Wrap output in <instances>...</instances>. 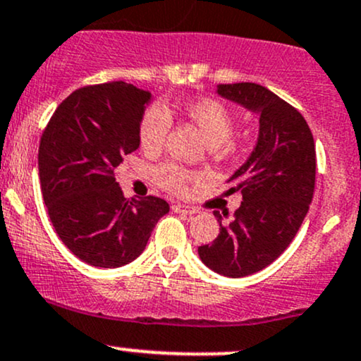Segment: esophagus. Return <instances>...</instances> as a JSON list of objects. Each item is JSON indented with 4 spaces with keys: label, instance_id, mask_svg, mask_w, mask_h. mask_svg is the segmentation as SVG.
Segmentation results:
<instances>
[{
    "label": "esophagus",
    "instance_id": "esophagus-1",
    "mask_svg": "<svg viewBox=\"0 0 361 361\" xmlns=\"http://www.w3.org/2000/svg\"><path fill=\"white\" fill-rule=\"evenodd\" d=\"M173 211L174 212H181V214H197V212H199V209L190 207V205H185V204H174Z\"/></svg>",
    "mask_w": 361,
    "mask_h": 361
}]
</instances>
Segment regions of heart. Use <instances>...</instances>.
Returning a JSON list of instances; mask_svg holds the SVG:
<instances>
[{
	"mask_svg": "<svg viewBox=\"0 0 361 361\" xmlns=\"http://www.w3.org/2000/svg\"><path fill=\"white\" fill-rule=\"evenodd\" d=\"M185 114L199 126L209 145L217 147L226 140L229 144V137L235 130V118L223 102L211 97L195 99L185 104ZM169 128H171V116H169L168 108L161 104L149 106L144 111L140 126H138V140H140L142 149L150 150V152L161 149ZM156 180L162 188L169 192L183 193L187 192L188 185L197 180V174L187 171L174 162H166L156 169Z\"/></svg>",
	"mask_w": 361,
	"mask_h": 361,
	"instance_id": "obj_1",
	"label": "heart"
}]
</instances>
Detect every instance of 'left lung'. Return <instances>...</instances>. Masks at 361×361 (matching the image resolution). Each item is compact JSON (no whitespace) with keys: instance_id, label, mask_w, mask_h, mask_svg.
Returning a JSON list of instances; mask_svg holds the SVG:
<instances>
[{"instance_id":"1","label":"left lung","mask_w":361,"mask_h":361,"mask_svg":"<svg viewBox=\"0 0 361 361\" xmlns=\"http://www.w3.org/2000/svg\"><path fill=\"white\" fill-rule=\"evenodd\" d=\"M217 94L259 114L260 128L228 180L226 193L241 192L243 202L228 224L214 211L219 235L199 255L217 274L243 277L274 262L298 233L315 190V142L302 113L262 85L219 84Z\"/></svg>"}]
</instances>
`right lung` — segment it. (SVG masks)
I'll list each match as a JSON object with an SVG mask.
<instances>
[{
	"mask_svg": "<svg viewBox=\"0 0 361 361\" xmlns=\"http://www.w3.org/2000/svg\"><path fill=\"white\" fill-rule=\"evenodd\" d=\"M149 90L126 82L87 85L58 106L42 132L39 178L47 214L66 248L94 267L135 260L169 212L159 197H123L114 173L138 149Z\"/></svg>",
	"mask_w": 361,
	"mask_h": 361,
	"instance_id": "add662e5",
	"label": "right lung"
}]
</instances>
